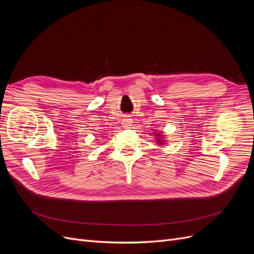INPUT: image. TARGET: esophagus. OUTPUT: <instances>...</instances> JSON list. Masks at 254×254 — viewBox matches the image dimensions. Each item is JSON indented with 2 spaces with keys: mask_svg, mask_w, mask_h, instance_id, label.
<instances>
[{
  "mask_svg": "<svg viewBox=\"0 0 254 254\" xmlns=\"http://www.w3.org/2000/svg\"><path fill=\"white\" fill-rule=\"evenodd\" d=\"M131 125H132V120L131 119L126 118V119L123 120V126H124V127L129 128Z\"/></svg>",
  "mask_w": 254,
  "mask_h": 254,
  "instance_id": "obj_1",
  "label": "esophagus"
}]
</instances>
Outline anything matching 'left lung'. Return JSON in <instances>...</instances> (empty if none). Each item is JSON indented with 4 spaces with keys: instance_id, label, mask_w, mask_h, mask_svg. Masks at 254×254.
Returning a JSON list of instances; mask_svg holds the SVG:
<instances>
[{
    "instance_id": "obj_1",
    "label": "left lung",
    "mask_w": 254,
    "mask_h": 254,
    "mask_svg": "<svg viewBox=\"0 0 254 254\" xmlns=\"http://www.w3.org/2000/svg\"><path fill=\"white\" fill-rule=\"evenodd\" d=\"M153 135H155V137H156V142H157L158 145H163V144H165V141H164V139H163V135L161 134L160 132H157V133H155Z\"/></svg>"
}]
</instances>
